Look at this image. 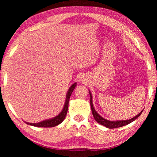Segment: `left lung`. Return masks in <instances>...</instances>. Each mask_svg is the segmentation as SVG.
Segmentation results:
<instances>
[{
  "label": "left lung",
  "mask_w": 157,
  "mask_h": 157,
  "mask_svg": "<svg viewBox=\"0 0 157 157\" xmlns=\"http://www.w3.org/2000/svg\"><path fill=\"white\" fill-rule=\"evenodd\" d=\"M89 94L90 96V106H91V109H92V113L93 114V116H94V118L96 121V122L98 123L99 124H101L102 125L105 126L106 128H109V129H113V128H119V127H122L129 124V123H132V121H135V120L137 119L138 117L140 116L142 114V111L139 113L138 115L135 116L134 117H133L130 119L128 120H119V121H109V120L106 119L105 118H103L96 111V110L94 109V106H93V103H92V96L91 94V92L89 90Z\"/></svg>",
  "instance_id": "8db88e82"
}]
</instances>
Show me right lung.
<instances>
[{
  "label": "right lung",
  "instance_id": "add662e5",
  "mask_svg": "<svg viewBox=\"0 0 157 157\" xmlns=\"http://www.w3.org/2000/svg\"><path fill=\"white\" fill-rule=\"evenodd\" d=\"M76 85H77V83L75 82L74 84L71 85V87H70L69 89L68 90L67 92L64 106H63L62 111L58 115H56V117H53V118L44 120V121L38 122V123H28V122H25V121H24V122L29 125L38 127V128H52V127L58 125L59 124H60V123H62L63 120L65 119L66 115H67V113L70 96H71L73 90L75 89Z\"/></svg>",
  "mask_w": 157,
  "mask_h": 157
}]
</instances>
